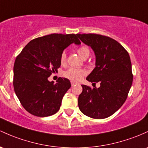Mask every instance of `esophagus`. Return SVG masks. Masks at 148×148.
Returning a JSON list of instances; mask_svg holds the SVG:
<instances>
[{
	"label": "esophagus",
	"instance_id": "34e87169",
	"mask_svg": "<svg viewBox=\"0 0 148 148\" xmlns=\"http://www.w3.org/2000/svg\"><path fill=\"white\" fill-rule=\"evenodd\" d=\"M75 83H74V82H71V86H74V85H75Z\"/></svg>",
	"mask_w": 148,
	"mask_h": 148
}]
</instances>
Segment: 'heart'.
<instances>
[{
  "mask_svg": "<svg viewBox=\"0 0 148 148\" xmlns=\"http://www.w3.org/2000/svg\"><path fill=\"white\" fill-rule=\"evenodd\" d=\"M78 54L80 56L82 59L86 60L90 56V50L86 45H82L77 50ZM66 61V54L65 52H62L60 56V62L62 64H64ZM86 74V71L82 69H77V68H70L63 73L64 77H65L71 82H80L83 77Z\"/></svg>",
  "mask_w": 148,
  "mask_h": 148,
  "instance_id": "b5f03b06",
  "label": "heart"
}]
</instances>
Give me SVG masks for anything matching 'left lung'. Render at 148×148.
<instances>
[{
  "label": "left lung",
  "mask_w": 148,
  "mask_h": 148,
  "mask_svg": "<svg viewBox=\"0 0 148 148\" xmlns=\"http://www.w3.org/2000/svg\"><path fill=\"white\" fill-rule=\"evenodd\" d=\"M83 43L91 47L95 55V67L86 80L100 82L99 88L82 85L78 99L79 110L93 119L109 117L122 106L133 82L130 56L119 42L95 34H78Z\"/></svg>",
  "instance_id": "1"
}]
</instances>
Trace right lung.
<instances>
[{
    "instance_id": "obj_1",
    "label": "right lung",
    "mask_w": 148,
    "mask_h": 148,
    "mask_svg": "<svg viewBox=\"0 0 148 148\" xmlns=\"http://www.w3.org/2000/svg\"><path fill=\"white\" fill-rule=\"evenodd\" d=\"M73 43H81L77 34H52L32 40L17 56L14 90L28 112L45 117L60 110L63 96L71 87L70 82L59 77L54 84L48 78L58 71L62 53Z\"/></svg>"
}]
</instances>
